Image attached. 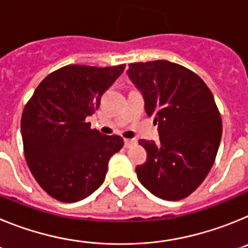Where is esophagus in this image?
<instances>
[{
	"mask_svg": "<svg viewBox=\"0 0 248 248\" xmlns=\"http://www.w3.org/2000/svg\"><path fill=\"white\" fill-rule=\"evenodd\" d=\"M134 144H135L134 139H124V145H125V148H130V146H133Z\"/></svg>",
	"mask_w": 248,
	"mask_h": 248,
	"instance_id": "34e87169",
	"label": "esophagus"
}]
</instances>
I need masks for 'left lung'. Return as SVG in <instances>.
<instances>
[{
  "mask_svg": "<svg viewBox=\"0 0 248 248\" xmlns=\"http://www.w3.org/2000/svg\"><path fill=\"white\" fill-rule=\"evenodd\" d=\"M126 73L160 137L159 143L139 140L148 156L135 169L138 179L163 200L187 198L205 180L220 146L222 122L214 95L198 74L164 59L130 63Z\"/></svg>",
  "mask_w": 248,
  "mask_h": 248,
  "instance_id": "left-lung-1",
  "label": "left lung"
}]
</instances>
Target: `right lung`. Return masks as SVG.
<instances>
[{"label": "right lung", "mask_w": 248, "mask_h": 248, "mask_svg": "<svg viewBox=\"0 0 248 248\" xmlns=\"http://www.w3.org/2000/svg\"><path fill=\"white\" fill-rule=\"evenodd\" d=\"M124 68L65 65L48 74L26 104L21 119L26 161L56 200L76 202L93 194L104 183L109 159L124 145L119 135H104L87 123Z\"/></svg>", "instance_id": "obj_1"}]
</instances>
